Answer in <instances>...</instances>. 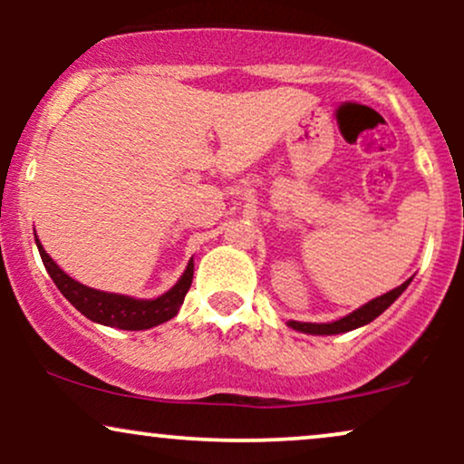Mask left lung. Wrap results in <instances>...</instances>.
<instances>
[{
  "label": "left lung",
  "instance_id": "1",
  "mask_svg": "<svg viewBox=\"0 0 464 464\" xmlns=\"http://www.w3.org/2000/svg\"><path fill=\"white\" fill-rule=\"evenodd\" d=\"M410 285V279L403 281L401 285L395 287V290L386 292V295L377 296V299H372L366 303V305H362L360 310L351 312L349 316L340 318V321L335 323H299V321H290L292 329H296V332H303V334H314V335H332V334H344V332H351V329H358L362 324L375 321L377 316H380L382 312L388 310V307L392 305V303L397 301V296L401 295L403 290Z\"/></svg>",
  "mask_w": 464,
  "mask_h": 464
}]
</instances>
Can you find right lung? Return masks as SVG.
I'll list each match as a JSON object with an SVG mask.
<instances>
[{"label": "right lung", "mask_w": 464, "mask_h": 464, "mask_svg": "<svg viewBox=\"0 0 464 464\" xmlns=\"http://www.w3.org/2000/svg\"><path fill=\"white\" fill-rule=\"evenodd\" d=\"M36 246H39L45 270L50 273L52 281H54L58 290L63 292V296H65L80 314H84L89 321L106 324V327L140 332V329H150L154 324L169 321L172 316H177L179 307L183 305L185 295H188L191 285V279H194V264L189 262L183 276L179 279V284L169 292H165L163 296H159V299L154 301L130 299V296L109 295V292H100L93 290V287L78 284V281H73L72 276L58 268L54 259H52L50 255L45 253V248L41 246L39 239H36Z\"/></svg>", "instance_id": "obj_1"}]
</instances>
